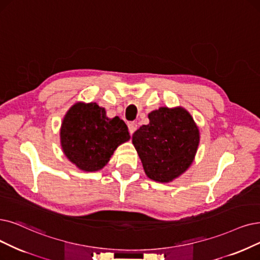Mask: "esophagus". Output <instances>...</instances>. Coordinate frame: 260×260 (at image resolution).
Wrapping results in <instances>:
<instances>
[{"label": "esophagus", "instance_id": "esophagus-1", "mask_svg": "<svg viewBox=\"0 0 260 260\" xmlns=\"http://www.w3.org/2000/svg\"><path fill=\"white\" fill-rule=\"evenodd\" d=\"M128 128H129L130 134H133L134 132L137 131V129H138V123H137V122H130V123L128 124Z\"/></svg>", "mask_w": 260, "mask_h": 260}]
</instances>
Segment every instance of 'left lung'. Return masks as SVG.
<instances>
[{"label":"left lung","instance_id":"8db88e82","mask_svg":"<svg viewBox=\"0 0 260 260\" xmlns=\"http://www.w3.org/2000/svg\"><path fill=\"white\" fill-rule=\"evenodd\" d=\"M149 123L133 133L136 147L147 177L171 182L188 171L200 145V129L182 107H161L148 114Z\"/></svg>","mask_w":260,"mask_h":260}]
</instances>
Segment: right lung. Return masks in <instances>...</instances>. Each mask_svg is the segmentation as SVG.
<instances>
[{
	"label": "right lung",
	"instance_id": "add662e5",
	"mask_svg": "<svg viewBox=\"0 0 260 260\" xmlns=\"http://www.w3.org/2000/svg\"><path fill=\"white\" fill-rule=\"evenodd\" d=\"M59 140L64 154L79 170L98 172L130 134L123 120L109 118L96 102H76L61 121Z\"/></svg>",
	"mask_w": 260,
	"mask_h": 260
}]
</instances>
